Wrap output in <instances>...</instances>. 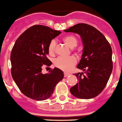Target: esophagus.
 Returning a JSON list of instances; mask_svg holds the SVG:
<instances>
[{"instance_id":"1","label":"esophagus","mask_w":122,"mask_h":122,"mask_svg":"<svg viewBox=\"0 0 122 122\" xmlns=\"http://www.w3.org/2000/svg\"><path fill=\"white\" fill-rule=\"evenodd\" d=\"M70 74L68 73H64V77H67L68 76H69Z\"/></svg>"}]
</instances>
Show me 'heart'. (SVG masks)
Returning <instances> with one entry per match:
<instances>
[{"mask_svg":"<svg viewBox=\"0 0 122 122\" xmlns=\"http://www.w3.org/2000/svg\"><path fill=\"white\" fill-rule=\"evenodd\" d=\"M65 44L70 48L73 49L78 44V40L74 35H67L63 38ZM56 41L53 40L50 42L48 46V52L49 54L53 55L55 51ZM76 59L74 56H69L67 58L58 57L55 60L54 65L56 67L64 71H69L72 69L73 66L76 64Z\"/></svg>","mask_w":122,"mask_h":122,"instance_id":"b5f03b06","label":"heart"}]
</instances>
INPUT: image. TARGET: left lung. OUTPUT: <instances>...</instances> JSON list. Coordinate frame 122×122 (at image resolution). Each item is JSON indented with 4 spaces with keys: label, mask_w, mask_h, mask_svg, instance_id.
Masks as SVG:
<instances>
[{
    "label": "left lung",
    "mask_w": 122,
    "mask_h": 122,
    "mask_svg": "<svg viewBox=\"0 0 122 122\" xmlns=\"http://www.w3.org/2000/svg\"><path fill=\"white\" fill-rule=\"evenodd\" d=\"M64 31L80 35L83 44L77 66L83 72L74 74L79 82L70 88V93L82 99L93 98L103 91L112 72L111 46L99 30L87 24H77Z\"/></svg>",
    "instance_id": "8db88e82"
}]
</instances>
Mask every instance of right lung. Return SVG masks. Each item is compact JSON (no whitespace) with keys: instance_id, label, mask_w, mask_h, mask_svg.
<instances>
[{"instance_id":"right-lung-1","label":"right lung","mask_w":122,"mask_h":122,"mask_svg":"<svg viewBox=\"0 0 122 122\" xmlns=\"http://www.w3.org/2000/svg\"><path fill=\"white\" fill-rule=\"evenodd\" d=\"M61 32L43 25H34L18 38L11 53V75L21 93L36 101H44L53 94L56 85L64 78L63 71L55 67L48 73L41 72L47 58L50 42Z\"/></svg>"}]
</instances>
